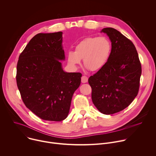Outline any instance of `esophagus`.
Instances as JSON below:
<instances>
[{
  "instance_id": "obj_1",
  "label": "esophagus",
  "mask_w": 156,
  "mask_h": 156,
  "mask_svg": "<svg viewBox=\"0 0 156 156\" xmlns=\"http://www.w3.org/2000/svg\"><path fill=\"white\" fill-rule=\"evenodd\" d=\"M87 81H88V78H87V77L86 76L84 75V76H83L81 77V82H82L83 83H87Z\"/></svg>"
}]
</instances>
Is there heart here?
<instances>
[{
	"label": "heart",
	"instance_id": "1",
	"mask_svg": "<svg viewBox=\"0 0 156 156\" xmlns=\"http://www.w3.org/2000/svg\"><path fill=\"white\" fill-rule=\"evenodd\" d=\"M111 43L104 36L88 37L80 41L75 51L67 53V61L70 66L76 69L83 58V63L91 71L101 69L107 63L111 52Z\"/></svg>",
	"mask_w": 156,
	"mask_h": 156
}]
</instances>
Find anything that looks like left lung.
<instances>
[{
	"label": "left lung",
	"instance_id": "1",
	"mask_svg": "<svg viewBox=\"0 0 156 156\" xmlns=\"http://www.w3.org/2000/svg\"><path fill=\"white\" fill-rule=\"evenodd\" d=\"M112 42L109 58L103 67L88 79L92 101L99 112L113 114L126 108L137 96L141 65L133 43L112 28H105Z\"/></svg>",
	"mask_w": 156,
	"mask_h": 156
}]
</instances>
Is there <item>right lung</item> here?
I'll list each match as a JSON object with an SVG mask.
<instances>
[{
    "mask_svg": "<svg viewBox=\"0 0 156 156\" xmlns=\"http://www.w3.org/2000/svg\"><path fill=\"white\" fill-rule=\"evenodd\" d=\"M62 32L39 33L18 58L16 84L23 102L42 120L60 122L67 117L81 73L65 72Z\"/></svg>",
    "mask_w": 156,
    "mask_h": 156,
    "instance_id": "obj_1",
    "label": "right lung"
}]
</instances>
